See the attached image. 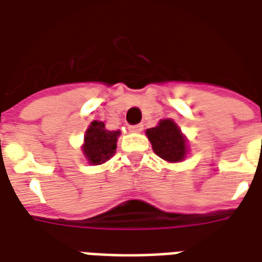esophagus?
<instances>
[{"label":"esophagus","instance_id":"esophagus-1","mask_svg":"<svg viewBox=\"0 0 262 262\" xmlns=\"http://www.w3.org/2000/svg\"><path fill=\"white\" fill-rule=\"evenodd\" d=\"M129 131H133V133H141L142 129H144V125L142 124H138V125H129Z\"/></svg>","mask_w":262,"mask_h":262}]
</instances>
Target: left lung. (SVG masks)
Instances as JSON below:
<instances>
[{
  "label": "left lung",
  "instance_id": "obj_1",
  "mask_svg": "<svg viewBox=\"0 0 262 262\" xmlns=\"http://www.w3.org/2000/svg\"><path fill=\"white\" fill-rule=\"evenodd\" d=\"M146 137L155 154L169 163H179L188 155V139L171 118L160 120L156 127L146 129Z\"/></svg>",
  "mask_w": 262,
  "mask_h": 262
}]
</instances>
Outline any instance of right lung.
<instances>
[{
  "instance_id": "right-lung-1",
  "label": "right lung",
  "mask_w": 262,
  "mask_h": 262,
  "mask_svg": "<svg viewBox=\"0 0 262 262\" xmlns=\"http://www.w3.org/2000/svg\"><path fill=\"white\" fill-rule=\"evenodd\" d=\"M120 134V129L110 131L106 128L103 121H92L85 131L83 144L81 146L82 154L86 158L88 163L92 166L103 165L114 156Z\"/></svg>"
}]
</instances>
